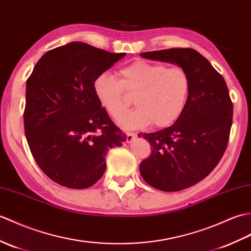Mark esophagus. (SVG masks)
<instances>
[{"mask_svg":"<svg viewBox=\"0 0 251 251\" xmlns=\"http://www.w3.org/2000/svg\"><path fill=\"white\" fill-rule=\"evenodd\" d=\"M133 139H135V133L126 132V140H127L128 143H130Z\"/></svg>","mask_w":251,"mask_h":251,"instance_id":"1","label":"esophagus"}]
</instances>
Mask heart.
<instances>
[{
    "label": "heart",
    "instance_id": "heart-1",
    "mask_svg": "<svg viewBox=\"0 0 251 251\" xmlns=\"http://www.w3.org/2000/svg\"><path fill=\"white\" fill-rule=\"evenodd\" d=\"M191 80L185 68L162 63L137 61L120 71V80L101 74L94 81V92L108 114L118 119L135 96L138 108L119 119L125 129H138L152 123L161 128L173 124L187 106Z\"/></svg>",
    "mask_w": 251,
    "mask_h": 251
}]
</instances>
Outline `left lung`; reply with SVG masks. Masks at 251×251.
<instances>
[{
	"instance_id": "obj_1",
	"label": "left lung",
	"mask_w": 251,
	"mask_h": 251,
	"mask_svg": "<svg viewBox=\"0 0 251 251\" xmlns=\"http://www.w3.org/2000/svg\"><path fill=\"white\" fill-rule=\"evenodd\" d=\"M140 55L176 64L190 75V94L179 119L165 129L138 135L152 148L139 167L145 182L162 191L183 190L206 177L226 149L233 116L228 86L212 64L194 49L172 48Z\"/></svg>"
}]
</instances>
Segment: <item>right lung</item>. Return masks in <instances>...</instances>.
<instances>
[{"label":"right lung","instance_id":"1","mask_svg":"<svg viewBox=\"0 0 251 251\" xmlns=\"http://www.w3.org/2000/svg\"><path fill=\"white\" fill-rule=\"evenodd\" d=\"M125 55L69 43L45 53L26 80L25 137L53 182L91 187L103 176L108 151L126 141L94 92L95 79Z\"/></svg>","mask_w":251,"mask_h":251}]
</instances>
